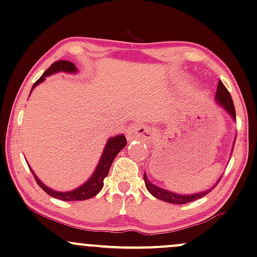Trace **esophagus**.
Masks as SVG:
<instances>
[{
	"mask_svg": "<svg viewBox=\"0 0 257 257\" xmlns=\"http://www.w3.org/2000/svg\"><path fill=\"white\" fill-rule=\"evenodd\" d=\"M128 139H139L141 140V141H152L153 139H154V134H153V132L151 129H148L147 126H135V128H133L132 131L128 132Z\"/></svg>",
	"mask_w": 257,
	"mask_h": 257,
	"instance_id": "esophagus-1",
	"label": "esophagus"
}]
</instances>
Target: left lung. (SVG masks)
Wrapping results in <instances>:
<instances>
[{"instance_id":"obj_1","label":"left lung","mask_w":257,"mask_h":257,"mask_svg":"<svg viewBox=\"0 0 257 257\" xmlns=\"http://www.w3.org/2000/svg\"><path fill=\"white\" fill-rule=\"evenodd\" d=\"M216 102L217 104L222 106V108L225 110L230 116H231L232 119H236V111H235V106H233L231 95H230L228 89L224 86V84L220 82V80L218 82V86H217V91H216ZM220 178L218 179V181L213 185V187H211L210 190L203 191V192L192 193V194H178V193L171 192V191L168 190H165V188L159 187L157 185L152 184L151 181L148 180L146 172L144 173L145 184H146V187H147V190L149 191V193H151L152 196H154L155 198H158V199L167 201V203H171V204H186V203H191V201L193 200L199 199V198H203L204 196H206L207 193L211 192V190H213V188L216 187V185L219 183Z\"/></svg>"}]
</instances>
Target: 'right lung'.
Returning a JSON list of instances; mask_svg holds the SVG:
<instances>
[{"label": "right lung", "mask_w": 257, "mask_h": 257, "mask_svg": "<svg viewBox=\"0 0 257 257\" xmlns=\"http://www.w3.org/2000/svg\"><path fill=\"white\" fill-rule=\"evenodd\" d=\"M57 72L76 73L77 67L76 65L71 63V61H67V60L56 61V63L52 64L51 66L45 71L44 74L40 77V79H38L37 82L33 84L32 90H33L37 85H39V84L44 82L45 78ZM125 146H126V140L124 135H117V136H113V138H110L108 140V142H106L102 157L99 159L98 165H97L96 170L93 172V174L90 177V179L87 180L85 184H83L82 186L77 187L76 190L70 191V192H58V191L52 190V188L47 187L46 185L39 179L37 175H35L33 170L31 168V166H29V170H31L32 173H33L39 186H40L47 194H50L51 197L57 198V199H60V200H65V201L90 199V198L95 197L96 194L102 190L103 185H104L103 181H104V178L109 173L110 166H111L112 161L115 160L116 155H117L118 153L125 147Z\"/></svg>", "instance_id": "right-lung-1"}]
</instances>
